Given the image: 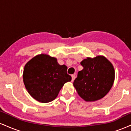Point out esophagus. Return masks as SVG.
Masks as SVG:
<instances>
[{
    "instance_id": "esophagus-1",
    "label": "esophagus",
    "mask_w": 131,
    "mask_h": 131,
    "mask_svg": "<svg viewBox=\"0 0 131 131\" xmlns=\"http://www.w3.org/2000/svg\"><path fill=\"white\" fill-rule=\"evenodd\" d=\"M71 78H72V82H73V81H74V79H75V75H74V74L71 75Z\"/></svg>"
}]
</instances>
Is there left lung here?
Returning a JSON list of instances; mask_svg holds the SVG:
<instances>
[{"label": "left lung", "instance_id": "obj_1", "mask_svg": "<svg viewBox=\"0 0 131 131\" xmlns=\"http://www.w3.org/2000/svg\"><path fill=\"white\" fill-rule=\"evenodd\" d=\"M83 70L78 72L73 85L79 96L86 102L100 100L108 93L115 80L113 64L103 56L87 57L81 62Z\"/></svg>", "mask_w": 131, "mask_h": 131}]
</instances>
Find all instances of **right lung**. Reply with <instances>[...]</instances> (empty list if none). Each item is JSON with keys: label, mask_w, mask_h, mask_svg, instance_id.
Masks as SVG:
<instances>
[{"label": "right lung", "mask_w": 131, "mask_h": 131, "mask_svg": "<svg viewBox=\"0 0 131 131\" xmlns=\"http://www.w3.org/2000/svg\"><path fill=\"white\" fill-rule=\"evenodd\" d=\"M67 67L45 53L35 56L24 66L23 82L33 98L42 103L52 101L65 83L71 81Z\"/></svg>", "instance_id": "add662e5"}]
</instances>
